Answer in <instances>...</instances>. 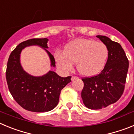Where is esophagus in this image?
<instances>
[{
    "label": "esophagus",
    "instance_id": "34e87169",
    "mask_svg": "<svg viewBox=\"0 0 134 134\" xmlns=\"http://www.w3.org/2000/svg\"><path fill=\"white\" fill-rule=\"evenodd\" d=\"M79 79V77L78 76H72V78H71V80H72V81H74V80H76V79Z\"/></svg>",
    "mask_w": 134,
    "mask_h": 134
}]
</instances>
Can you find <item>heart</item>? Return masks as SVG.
Returning <instances> with one entry per match:
<instances>
[{"label":"heart","instance_id":"b5f03b06","mask_svg":"<svg viewBox=\"0 0 134 134\" xmlns=\"http://www.w3.org/2000/svg\"><path fill=\"white\" fill-rule=\"evenodd\" d=\"M109 57L107 46L101 41L79 39L65 46L63 52L56 51L54 59L61 70L69 72L76 63L80 74L92 76L99 74L107 63Z\"/></svg>","mask_w":134,"mask_h":134}]
</instances>
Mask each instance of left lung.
<instances>
[{"label": "left lung", "mask_w": 134, "mask_h": 134, "mask_svg": "<svg viewBox=\"0 0 134 134\" xmlns=\"http://www.w3.org/2000/svg\"><path fill=\"white\" fill-rule=\"evenodd\" d=\"M107 46L109 57L100 74L82 79L84 82L81 97L90 109H100L117 102L124 93L129 61L118 42L104 35L97 36Z\"/></svg>", "instance_id": "8db88e82"}]
</instances>
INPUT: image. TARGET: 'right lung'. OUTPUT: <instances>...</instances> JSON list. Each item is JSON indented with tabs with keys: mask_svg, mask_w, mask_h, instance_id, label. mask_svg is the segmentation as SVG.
<instances>
[{
	"mask_svg": "<svg viewBox=\"0 0 134 134\" xmlns=\"http://www.w3.org/2000/svg\"><path fill=\"white\" fill-rule=\"evenodd\" d=\"M48 39H31L19 43L10 54L7 62L6 79L10 94L25 109L33 112H47L57 106L60 92L71 82V76L61 77L54 71L34 76L23 70L20 62L21 51L28 46H37L48 54L51 66L55 67L54 56L47 50Z\"/></svg>",
	"mask_w": 134,
	"mask_h": 134,
	"instance_id": "1",
	"label": "right lung"
}]
</instances>
